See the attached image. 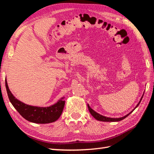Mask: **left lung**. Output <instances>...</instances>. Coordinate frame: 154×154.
I'll use <instances>...</instances> for the list:
<instances>
[{"mask_svg":"<svg viewBox=\"0 0 154 154\" xmlns=\"http://www.w3.org/2000/svg\"><path fill=\"white\" fill-rule=\"evenodd\" d=\"M144 94H143L142 96V97H141V99H140V101L138 102V103L137 105H136V107H134V109H133V110H132V111L130 112L128 114H127L126 115L124 116V117H120V118H111V117H105V116H103V115H100V114H99V113H97V112H95L94 110H93V109H92L90 107V105H89L88 104V109H89V111H90V112L91 113V115L92 116H93V117H94L95 119H96V120H97V121H103V122H117V121H120L123 120V119H125L126 117H128V116L130 114H131V113H132V112H133V111H134V109L138 107V106L139 105V104L140 103L141 100H142V97H143V95H144Z\"/></svg>","mask_w":154,"mask_h":154,"instance_id":"1","label":"left lung"}]
</instances>
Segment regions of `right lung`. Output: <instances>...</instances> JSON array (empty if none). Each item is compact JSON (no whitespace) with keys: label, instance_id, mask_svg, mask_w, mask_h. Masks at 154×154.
I'll use <instances>...</instances> for the list:
<instances>
[{"label":"right lung","instance_id":"right-lung-1","mask_svg":"<svg viewBox=\"0 0 154 154\" xmlns=\"http://www.w3.org/2000/svg\"><path fill=\"white\" fill-rule=\"evenodd\" d=\"M5 85L10 101L17 111L27 121L37 124L51 123L58 120L62 114L65 104L64 97L49 107H43L29 105L20 101L14 96L9 90L6 78Z\"/></svg>","mask_w":154,"mask_h":154}]
</instances>
